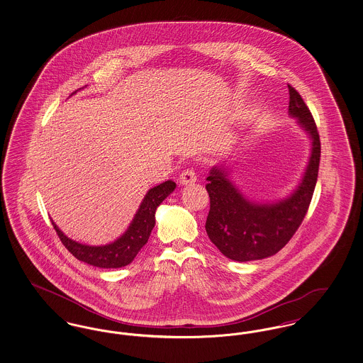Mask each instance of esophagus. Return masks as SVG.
Masks as SVG:
<instances>
[{
	"label": "esophagus",
	"mask_w": 363,
	"mask_h": 363,
	"mask_svg": "<svg viewBox=\"0 0 363 363\" xmlns=\"http://www.w3.org/2000/svg\"><path fill=\"white\" fill-rule=\"evenodd\" d=\"M196 181H197V175L194 173V170H190L189 169V170L182 172L179 175V185H182V186L194 184Z\"/></svg>",
	"instance_id": "esophagus-1"
}]
</instances>
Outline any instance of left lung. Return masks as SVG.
<instances>
[{"mask_svg":"<svg viewBox=\"0 0 363 363\" xmlns=\"http://www.w3.org/2000/svg\"><path fill=\"white\" fill-rule=\"evenodd\" d=\"M289 116L311 140L308 166L295 189L286 197L259 203L247 199L231 181L225 163L213 166L206 185L211 208L206 230L211 242L227 259L246 262L267 259L286 246L302 223L315 188L320 164V136L311 110L289 86Z\"/></svg>","mask_w":363,"mask_h":363,"instance_id":"left-lung-1","label":"left lung"}]
</instances>
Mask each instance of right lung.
Masks as SVG:
<instances>
[{"instance_id": "right-lung-1", "label": "right lung", "mask_w": 363, "mask_h": 363, "mask_svg": "<svg viewBox=\"0 0 363 363\" xmlns=\"http://www.w3.org/2000/svg\"><path fill=\"white\" fill-rule=\"evenodd\" d=\"M175 186V182L169 179L148 190L125 233L116 241L106 245L92 246L73 241L60 230L52 219V223L64 246L76 259L99 268H121L130 264L138 256L140 249L148 242L155 225L156 208L170 196V193H173Z\"/></svg>"}]
</instances>
